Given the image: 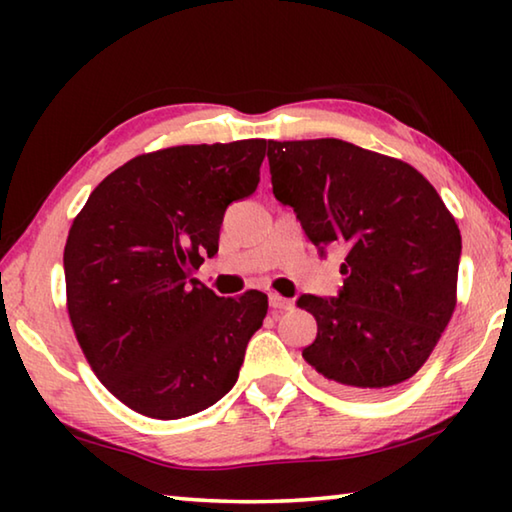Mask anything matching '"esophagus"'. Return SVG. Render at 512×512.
<instances>
[{"label":"esophagus","mask_w":512,"mask_h":512,"mask_svg":"<svg viewBox=\"0 0 512 512\" xmlns=\"http://www.w3.org/2000/svg\"><path fill=\"white\" fill-rule=\"evenodd\" d=\"M268 305H271L273 311H287L293 307V302L289 298H282L280 293H271V296H268Z\"/></svg>","instance_id":"34e87169"}]
</instances>
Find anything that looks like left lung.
<instances>
[{"label": "left lung", "instance_id": "1", "mask_svg": "<svg viewBox=\"0 0 512 512\" xmlns=\"http://www.w3.org/2000/svg\"><path fill=\"white\" fill-rule=\"evenodd\" d=\"M273 194L320 253L343 246L339 298L300 296L302 357L345 393L381 395L429 359L456 307L461 230L418 169L350 142H268Z\"/></svg>", "mask_w": 512, "mask_h": 512}]
</instances>
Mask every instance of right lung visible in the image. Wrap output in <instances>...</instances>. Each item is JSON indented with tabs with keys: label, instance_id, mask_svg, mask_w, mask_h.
Listing matches in <instances>:
<instances>
[{
	"label": "right lung",
	"instance_id": "add662e5",
	"mask_svg": "<svg viewBox=\"0 0 512 512\" xmlns=\"http://www.w3.org/2000/svg\"><path fill=\"white\" fill-rule=\"evenodd\" d=\"M266 140L142 153L101 180L65 244L67 314L94 375L128 409L178 420L235 386L268 309L192 277L230 203L257 189Z\"/></svg>",
	"mask_w": 512,
	"mask_h": 512
}]
</instances>
